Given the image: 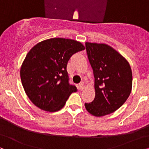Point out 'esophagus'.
<instances>
[{
    "label": "esophagus",
    "mask_w": 149,
    "mask_h": 149,
    "mask_svg": "<svg viewBox=\"0 0 149 149\" xmlns=\"http://www.w3.org/2000/svg\"><path fill=\"white\" fill-rule=\"evenodd\" d=\"M78 87H79V89H80V90H83V89H84V88H85V85H84V82H81L80 84H79V86H78Z\"/></svg>",
    "instance_id": "1"
}]
</instances>
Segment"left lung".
<instances>
[{
	"mask_svg": "<svg viewBox=\"0 0 149 149\" xmlns=\"http://www.w3.org/2000/svg\"><path fill=\"white\" fill-rule=\"evenodd\" d=\"M88 61L95 77V97L84 104L95 116H103L118 110L126 102L132 88L130 63L106 43L86 42Z\"/></svg>",
	"mask_w": 149,
	"mask_h": 149,
	"instance_id": "obj_1",
	"label": "left lung"
}]
</instances>
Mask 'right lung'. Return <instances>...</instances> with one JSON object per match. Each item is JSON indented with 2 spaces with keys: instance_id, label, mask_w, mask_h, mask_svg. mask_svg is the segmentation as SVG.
Masks as SVG:
<instances>
[{
  "instance_id": "obj_1",
  "label": "right lung",
  "mask_w": 149,
  "mask_h": 149,
  "mask_svg": "<svg viewBox=\"0 0 149 149\" xmlns=\"http://www.w3.org/2000/svg\"><path fill=\"white\" fill-rule=\"evenodd\" d=\"M84 49L80 41L58 37L43 40L30 49L22 64L20 78L35 106L50 112L64 107L69 95L78 91L68 82L67 63Z\"/></svg>"
}]
</instances>
